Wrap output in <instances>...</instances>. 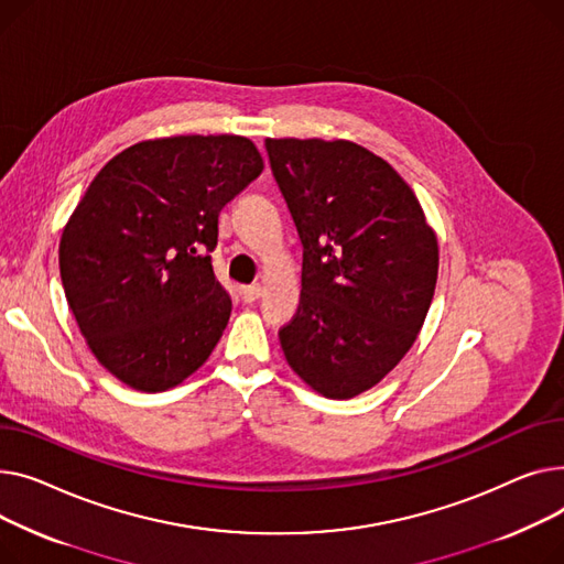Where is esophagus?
<instances>
[{"label": "esophagus", "mask_w": 564, "mask_h": 564, "mask_svg": "<svg viewBox=\"0 0 564 564\" xmlns=\"http://www.w3.org/2000/svg\"><path fill=\"white\" fill-rule=\"evenodd\" d=\"M261 284H250V286H241L239 289V295H241V301L243 303H254L257 301V297L261 295Z\"/></svg>", "instance_id": "1"}]
</instances>
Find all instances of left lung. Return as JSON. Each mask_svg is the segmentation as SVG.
<instances>
[{"instance_id":"left-lung-1","label":"left lung","mask_w":564,"mask_h":564,"mask_svg":"<svg viewBox=\"0 0 564 564\" xmlns=\"http://www.w3.org/2000/svg\"><path fill=\"white\" fill-rule=\"evenodd\" d=\"M267 152L303 243L284 357L325 399H352L421 333L440 271L435 229L405 180L352 141L267 139Z\"/></svg>"}]
</instances>
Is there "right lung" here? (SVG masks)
Returning <instances> with one entry per match:
<instances>
[{
	"mask_svg": "<svg viewBox=\"0 0 564 564\" xmlns=\"http://www.w3.org/2000/svg\"><path fill=\"white\" fill-rule=\"evenodd\" d=\"M261 171L246 137H169L122 150L86 188L63 227L61 282L127 387L165 391L209 359L231 312L212 269L218 214Z\"/></svg>",
	"mask_w": 564,
	"mask_h": 564,
	"instance_id": "1",
	"label": "right lung"
}]
</instances>
